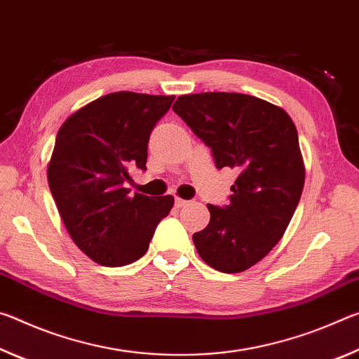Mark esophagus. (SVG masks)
<instances>
[{"instance_id":"34e87169","label":"esophagus","mask_w":359,"mask_h":359,"mask_svg":"<svg viewBox=\"0 0 359 359\" xmlns=\"http://www.w3.org/2000/svg\"><path fill=\"white\" fill-rule=\"evenodd\" d=\"M188 204V201H185V199H182V198H175V208H185V205Z\"/></svg>"}]
</instances>
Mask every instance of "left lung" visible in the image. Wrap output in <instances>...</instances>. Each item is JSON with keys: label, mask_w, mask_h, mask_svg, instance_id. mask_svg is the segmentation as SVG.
I'll return each instance as SVG.
<instances>
[{"label": "left lung", "mask_w": 359, "mask_h": 359, "mask_svg": "<svg viewBox=\"0 0 359 359\" xmlns=\"http://www.w3.org/2000/svg\"><path fill=\"white\" fill-rule=\"evenodd\" d=\"M172 111L212 149L218 169L239 172L229 204H208L210 222L193 234L205 263L224 274L247 271L287 231L306 179L299 139L282 107L242 93L182 95Z\"/></svg>", "instance_id": "1"}]
</instances>
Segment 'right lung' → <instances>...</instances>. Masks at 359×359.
Here are the masks:
<instances>
[{
  "instance_id": "right-lung-1",
  "label": "right lung",
  "mask_w": 359,
  "mask_h": 359,
  "mask_svg": "<svg viewBox=\"0 0 359 359\" xmlns=\"http://www.w3.org/2000/svg\"><path fill=\"white\" fill-rule=\"evenodd\" d=\"M175 96L117 92L95 100L58 130L47 180L74 244L95 263L144 257L174 198L130 194L128 169H147V144Z\"/></svg>"
}]
</instances>
